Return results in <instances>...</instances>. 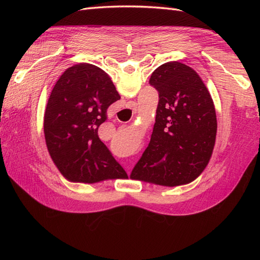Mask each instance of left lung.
I'll return each mask as SVG.
<instances>
[{
	"label": "left lung",
	"instance_id": "1",
	"mask_svg": "<svg viewBox=\"0 0 260 260\" xmlns=\"http://www.w3.org/2000/svg\"><path fill=\"white\" fill-rule=\"evenodd\" d=\"M149 83L159 95L155 124L130 179L169 187L191 183L206 168L216 142L210 93L199 74L179 61L156 68Z\"/></svg>",
	"mask_w": 260,
	"mask_h": 260
}]
</instances>
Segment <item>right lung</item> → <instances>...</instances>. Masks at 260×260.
Instances as JSON below:
<instances>
[{"label": "right lung", "instance_id": "add662e5", "mask_svg": "<svg viewBox=\"0 0 260 260\" xmlns=\"http://www.w3.org/2000/svg\"><path fill=\"white\" fill-rule=\"evenodd\" d=\"M120 100L109 76L92 64L66 69L55 83L44 114L49 154L70 182L128 178L98 135L107 108Z\"/></svg>", "mask_w": 260, "mask_h": 260}]
</instances>
